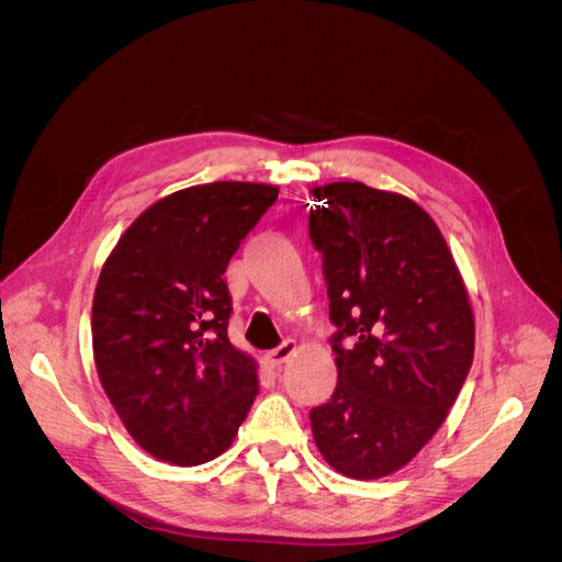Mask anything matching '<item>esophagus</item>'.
<instances>
[{"instance_id": "esophagus-1", "label": "esophagus", "mask_w": 562, "mask_h": 562, "mask_svg": "<svg viewBox=\"0 0 562 562\" xmlns=\"http://www.w3.org/2000/svg\"><path fill=\"white\" fill-rule=\"evenodd\" d=\"M295 349H297L295 339H285V342H281L277 349H271V351L265 353V361H267V366H271V368H279V366H283L288 359H291V356L295 353Z\"/></svg>"}]
</instances>
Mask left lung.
Listing matches in <instances>:
<instances>
[{"label": "left lung", "mask_w": 562, "mask_h": 562, "mask_svg": "<svg viewBox=\"0 0 562 562\" xmlns=\"http://www.w3.org/2000/svg\"><path fill=\"white\" fill-rule=\"evenodd\" d=\"M310 239L330 300L337 386L314 440L349 479L405 467L443 424L473 361V314L443 234L415 201L316 187Z\"/></svg>", "instance_id": "obj_1"}]
</instances>
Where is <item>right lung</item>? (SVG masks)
Segmentation results:
<instances>
[{"label":"right lung","instance_id":"right-lung-1","mask_svg":"<svg viewBox=\"0 0 562 562\" xmlns=\"http://www.w3.org/2000/svg\"><path fill=\"white\" fill-rule=\"evenodd\" d=\"M279 187L211 182L149 206L124 232L93 297V356L116 415L161 462L223 454L258 396L250 356L234 349L225 271Z\"/></svg>","mask_w":562,"mask_h":562}]
</instances>
